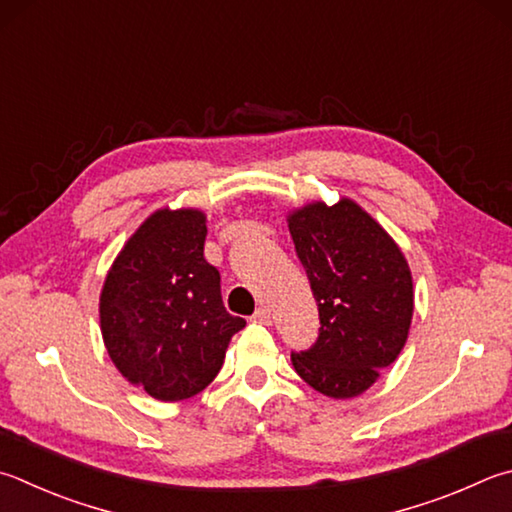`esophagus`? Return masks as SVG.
<instances>
[{
    "label": "esophagus",
    "mask_w": 512,
    "mask_h": 512,
    "mask_svg": "<svg viewBox=\"0 0 512 512\" xmlns=\"http://www.w3.org/2000/svg\"><path fill=\"white\" fill-rule=\"evenodd\" d=\"M253 322H259V324H271V311L266 309V306H262V309H257L253 313V318H250Z\"/></svg>",
    "instance_id": "esophagus-1"
}]
</instances>
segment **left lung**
Segmentation results:
<instances>
[{
	"instance_id": "left-lung-1",
	"label": "left lung",
	"mask_w": 512,
	"mask_h": 512,
	"mask_svg": "<svg viewBox=\"0 0 512 512\" xmlns=\"http://www.w3.org/2000/svg\"><path fill=\"white\" fill-rule=\"evenodd\" d=\"M295 253L320 311V336L291 353L306 385L353 398L403 351L414 313L410 264L396 241L356 201H313L288 212Z\"/></svg>"
}]
</instances>
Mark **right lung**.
<instances>
[{
	"mask_svg": "<svg viewBox=\"0 0 512 512\" xmlns=\"http://www.w3.org/2000/svg\"><path fill=\"white\" fill-rule=\"evenodd\" d=\"M206 212L161 208L111 264L100 291V331L129 383L165 403L206 389L230 338L246 327L221 300L219 271L203 257Z\"/></svg>",
	"mask_w": 512,
	"mask_h": 512,
	"instance_id": "1",
	"label": "right lung"
}]
</instances>
